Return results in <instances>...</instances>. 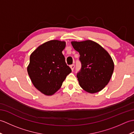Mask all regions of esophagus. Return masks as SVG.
I'll list each match as a JSON object with an SVG mask.
<instances>
[{
    "instance_id": "esophagus-1",
    "label": "esophagus",
    "mask_w": 134,
    "mask_h": 134,
    "mask_svg": "<svg viewBox=\"0 0 134 134\" xmlns=\"http://www.w3.org/2000/svg\"><path fill=\"white\" fill-rule=\"evenodd\" d=\"M70 68H71V70L72 71H73L74 70V67H75V65L74 64H71V65H70Z\"/></svg>"
}]
</instances>
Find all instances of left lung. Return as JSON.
Listing matches in <instances>:
<instances>
[{"mask_svg": "<svg viewBox=\"0 0 134 134\" xmlns=\"http://www.w3.org/2000/svg\"><path fill=\"white\" fill-rule=\"evenodd\" d=\"M71 43L80 55L82 69L76 75L80 86L89 93L100 92L113 74L112 58L103 47L92 40L72 41Z\"/></svg>", "mask_w": 134, "mask_h": 134, "instance_id": "left-lung-1", "label": "left lung"}]
</instances>
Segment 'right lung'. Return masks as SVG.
<instances>
[{"instance_id":"add662e5","label":"right lung","mask_w":134,"mask_h":134,"mask_svg":"<svg viewBox=\"0 0 134 134\" xmlns=\"http://www.w3.org/2000/svg\"><path fill=\"white\" fill-rule=\"evenodd\" d=\"M65 47V41L53 40L40 45L31 53L27 73L34 86L45 95L54 94L71 72L62 53Z\"/></svg>"}]
</instances>
